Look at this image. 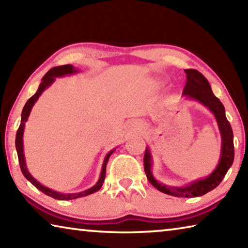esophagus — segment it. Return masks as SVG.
Masks as SVG:
<instances>
[{"label": "esophagus", "mask_w": 248, "mask_h": 248, "mask_svg": "<svg viewBox=\"0 0 248 248\" xmlns=\"http://www.w3.org/2000/svg\"><path fill=\"white\" fill-rule=\"evenodd\" d=\"M130 131L132 132H141L142 131V124L138 120H132L129 125Z\"/></svg>", "instance_id": "obj_1"}]
</instances>
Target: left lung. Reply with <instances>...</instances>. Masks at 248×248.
Wrapping results in <instances>:
<instances>
[{
    "instance_id": "obj_1",
    "label": "left lung",
    "mask_w": 248,
    "mask_h": 248,
    "mask_svg": "<svg viewBox=\"0 0 248 248\" xmlns=\"http://www.w3.org/2000/svg\"><path fill=\"white\" fill-rule=\"evenodd\" d=\"M186 72V85L183 91V102H198L204 107H207L217 120V127L221 134V154L217 165L211 174L207 177L199 178L188 183L185 186H170L165 185L154 177L152 173L153 156L149 146H146L144 153V170L149 182L156 188L157 190L164 192L166 195L174 197H184V198H194L207 194L219 186L221 180L224 178L230 167L234 161V143L233 131L231 124L226 119L225 109L220 99L212 93L211 86L202 74L194 69L185 70Z\"/></svg>"
}]
</instances>
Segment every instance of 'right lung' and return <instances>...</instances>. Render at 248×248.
Masks as SVG:
<instances>
[{"instance_id":"obj_1","label":"right lung","mask_w":248,"mask_h":248,"mask_svg":"<svg viewBox=\"0 0 248 248\" xmlns=\"http://www.w3.org/2000/svg\"><path fill=\"white\" fill-rule=\"evenodd\" d=\"M78 72V70L77 68H74L73 65L65 64V65H60V66H54V68L50 69L48 72L45 74V77L43 78V79H41V83L39 84V87L35 93V95H32L31 97L27 100V103L25 104L23 111H22V119H20V124H19V128L17 130V133H16V139H15V145H16V151H17V155H18L20 170H22V173L25 176V178L29 180V182H31L33 186L37 188V189H39L40 191H43L44 194L52 197V198L58 199V200L77 199V198H79V197H84V196L94 194V192L98 191L100 188H102L104 180H105V176H106V165L108 163V159H109V157H110V155L114 153L117 149V148H115V149L110 150L106 154V156H105L104 162H103V166H102V171H100V175H99L97 183H96L93 187L89 188V189L77 192V194H63V192L56 191V190L51 189V188L46 187L43 184H40L35 177H33L31 173H29L27 165H26V159H25V154H24L23 136H24L25 124H26V123H27L28 117H29V115H31V111L33 107V105H35V103L38 100L40 95L43 94L49 86L52 85V83L56 81L57 78H62V77H65V75H71V74H74Z\"/></svg>"}]
</instances>
